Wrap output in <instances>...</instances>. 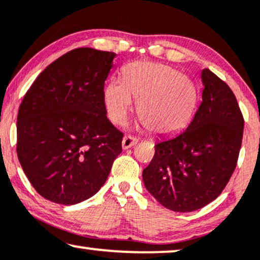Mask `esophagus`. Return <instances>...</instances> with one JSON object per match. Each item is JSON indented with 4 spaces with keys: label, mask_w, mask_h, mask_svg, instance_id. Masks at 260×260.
I'll return each mask as SVG.
<instances>
[{
    "label": "esophagus",
    "mask_w": 260,
    "mask_h": 260,
    "mask_svg": "<svg viewBox=\"0 0 260 260\" xmlns=\"http://www.w3.org/2000/svg\"><path fill=\"white\" fill-rule=\"evenodd\" d=\"M137 143H138L137 138H133L131 136H126L122 139V148H123V150H128V148L134 146V145H136Z\"/></svg>",
    "instance_id": "1"
}]
</instances>
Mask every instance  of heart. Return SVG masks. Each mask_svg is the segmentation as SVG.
<instances>
[{
    "label": "heart",
    "mask_w": 260,
    "mask_h": 260,
    "mask_svg": "<svg viewBox=\"0 0 260 260\" xmlns=\"http://www.w3.org/2000/svg\"><path fill=\"white\" fill-rule=\"evenodd\" d=\"M138 102V114L153 133L169 134L184 127L197 101L196 85L166 65L137 61L124 69L123 78H112L103 89L109 120L123 124Z\"/></svg>",
    "instance_id": "obj_1"
}]
</instances>
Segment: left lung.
Wrapping results in <instances>:
<instances>
[{
  "label": "left lung",
  "instance_id": "left-lung-1",
  "mask_svg": "<svg viewBox=\"0 0 260 260\" xmlns=\"http://www.w3.org/2000/svg\"><path fill=\"white\" fill-rule=\"evenodd\" d=\"M202 102L189 126L159 140L143 171L147 191L165 208L179 213L201 209L216 199L237 166L244 117L230 86L202 70Z\"/></svg>",
  "mask_w": 260,
  "mask_h": 260
}]
</instances>
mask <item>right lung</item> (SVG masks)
<instances>
[{
	"label": "right lung",
	"instance_id": "1",
	"mask_svg": "<svg viewBox=\"0 0 260 260\" xmlns=\"http://www.w3.org/2000/svg\"><path fill=\"white\" fill-rule=\"evenodd\" d=\"M115 55L76 48L48 65L26 92L17 114V158L44 199L71 206L94 196L122 151L123 134L103 103Z\"/></svg>",
	"mask_w": 260,
	"mask_h": 260
}]
</instances>
